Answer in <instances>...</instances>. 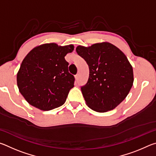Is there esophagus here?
<instances>
[{"instance_id": "obj_1", "label": "esophagus", "mask_w": 156, "mask_h": 156, "mask_svg": "<svg viewBox=\"0 0 156 156\" xmlns=\"http://www.w3.org/2000/svg\"><path fill=\"white\" fill-rule=\"evenodd\" d=\"M75 78H76V80L78 81L79 80V75L78 74H76L75 76Z\"/></svg>"}]
</instances>
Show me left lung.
Listing matches in <instances>:
<instances>
[{
    "label": "left lung",
    "mask_w": 156,
    "mask_h": 156,
    "mask_svg": "<svg viewBox=\"0 0 156 156\" xmlns=\"http://www.w3.org/2000/svg\"><path fill=\"white\" fill-rule=\"evenodd\" d=\"M76 52L89 69L87 83L80 88L87 105L97 112L113 109L125 99L133 85V68L127 58L109 43L78 46Z\"/></svg>",
    "instance_id": "left-lung-1"
}]
</instances>
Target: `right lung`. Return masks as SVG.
<instances>
[{
  "label": "right lung",
  "mask_w": 156,
  "mask_h": 156,
  "mask_svg": "<svg viewBox=\"0 0 156 156\" xmlns=\"http://www.w3.org/2000/svg\"><path fill=\"white\" fill-rule=\"evenodd\" d=\"M73 48L72 44L47 43L35 47L26 56L17 73V84L28 103L43 111L65 103L75 81L65 56Z\"/></svg>",
  "instance_id": "obj_1"
}]
</instances>
